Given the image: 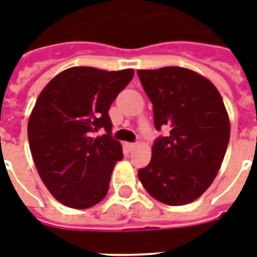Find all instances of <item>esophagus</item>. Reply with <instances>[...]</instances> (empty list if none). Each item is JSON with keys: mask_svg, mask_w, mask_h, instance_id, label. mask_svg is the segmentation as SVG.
Instances as JSON below:
<instances>
[{"mask_svg": "<svg viewBox=\"0 0 257 257\" xmlns=\"http://www.w3.org/2000/svg\"><path fill=\"white\" fill-rule=\"evenodd\" d=\"M135 147H136L135 143H126V148H128V150H133Z\"/></svg>", "mask_w": 257, "mask_h": 257, "instance_id": "obj_1", "label": "esophagus"}]
</instances>
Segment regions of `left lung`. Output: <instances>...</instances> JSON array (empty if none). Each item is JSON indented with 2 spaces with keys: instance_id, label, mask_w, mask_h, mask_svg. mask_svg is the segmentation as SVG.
<instances>
[{
  "instance_id": "obj_1",
  "label": "left lung",
  "mask_w": 257,
  "mask_h": 257,
  "mask_svg": "<svg viewBox=\"0 0 257 257\" xmlns=\"http://www.w3.org/2000/svg\"><path fill=\"white\" fill-rule=\"evenodd\" d=\"M137 75L154 105L155 128L170 132L155 140L139 179L166 205L193 202L213 183L228 148L230 124L222 97L209 79L187 68L139 70Z\"/></svg>"
}]
</instances>
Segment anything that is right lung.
<instances>
[{"mask_svg": "<svg viewBox=\"0 0 257 257\" xmlns=\"http://www.w3.org/2000/svg\"><path fill=\"white\" fill-rule=\"evenodd\" d=\"M133 74L131 68H67L37 98L28 121L29 148L43 183L66 206L87 209L107 194L111 171L122 159L109 107ZM98 130L105 135L93 138Z\"/></svg>", "mask_w": 257, "mask_h": 257, "instance_id": "1", "label": "right lung"}]
</instances>
